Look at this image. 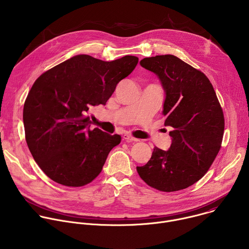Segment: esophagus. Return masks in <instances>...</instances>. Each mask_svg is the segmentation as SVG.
Listing matches in <instances>:
<instances>
[{
	"label": "esophagus",
	"instance_id": "obj_1",
	"mask_svg": "<svg viewBox=\"0 0 249 249\" xmlns=\"http://www.w3.org/2000/svg\"><path fill=\"white\" fill-rule=\"evenodd\" d=\"M123 140L126 141V142H138L139 141V139H137V138H135V137H133L129 134H124L123 135Z\"/></svg>",
	"mask_w": 249,
	"mask_h": 249
}]
</instances>
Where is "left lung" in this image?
I'll list each match as a JSON object with an SVG mask.
<instances>
[{
	"label": "left lung",
	"instance_id": "8db88e82",
	"mask_svg": "<svg viewBox=\"0 0 249 249\" xmlns=\"http://www.w3.org/2000/svg\"><path fill=\"white\" fill-rule=\"evenodd\" d=\"M140 64L160 81L164 125L172 130L170 148L155 147L150 160L137 171L160 191L185 189L202 178L221 149L225 130L221 104L205 74L176 56L158 55Z\"/></svg>",
	"mask_w": 249,
	"mask_h": 249
}]
</instances>
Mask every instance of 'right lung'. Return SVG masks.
<instances>
[{
  "instance_id": "1",
  "label": "right lung",
  "mask_w": 249,
  "mask_h": 249,
  "mask_svg": "<svg viewBox=\"0 0 249 249\" xmlns=\"http://www.w3.org/2000/svg\"><path fill=\"white\" fill-rule=\"evenodd\" d=\"M138 61L129 55L110 62L76 55L35 81L23 106L25 140L34 160L53 181L80 187L101 172L121 137L90 130L87 114L92 106L105 105Z\"/></svg>"
}]
</instances>
